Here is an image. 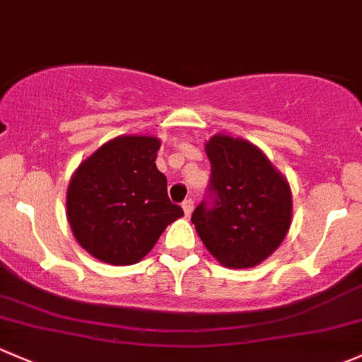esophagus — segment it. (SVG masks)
<instances>
[{"label":"esophagus","instance_id":"esophagus-1","mask_svg":"<svg viewBox=\"0 0 362 362\" xmlns=\"http://www.w3.org/2000/svg\"><path fill=\"white\" fill-rule=\"evenodd\" d=\"M182 208H184V213L185 216H191V213L194 210V201L189 197V199H185L184 203H182Z\"/></svg>","mask_w":362,"mask_h":362}]
</instances>
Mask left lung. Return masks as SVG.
<instances>
[{"mask_svg": "<svg viewBox=\"0 0 362 362\" xmlns=\"http://www.w3.org/2000/svg\"><path fill=\"white\" fill-rule=\"evenodd\" d=\"M204 151L211 165L213 201H203L192 213L197 235L223 267H255L279 248L290 230V184L245 139L216 133Z\"/></svg>", "mask_w": 362, "mask_h": 362, "instance_id": "1", "label": "left lung"}]
</instances>
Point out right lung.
Segmentation results:
<instances>
[{"label": "right lung", "instance_id": "right-lung-1", "mask_svg": "<svg viewBox=\"0 0 362 362\" xmlns=\"http://www.w3.org/2000/svg\"><path fill=\"white\" fill-rule=\"evenodd\" d=\"M159 147L158 136L119 135L72 173L67 220L76 241L97 260L136 264L184 215L168 199L166 177L156 166Z\"/></svg>", "mask_w": 362, "mask_h": 362}]
</instances>
